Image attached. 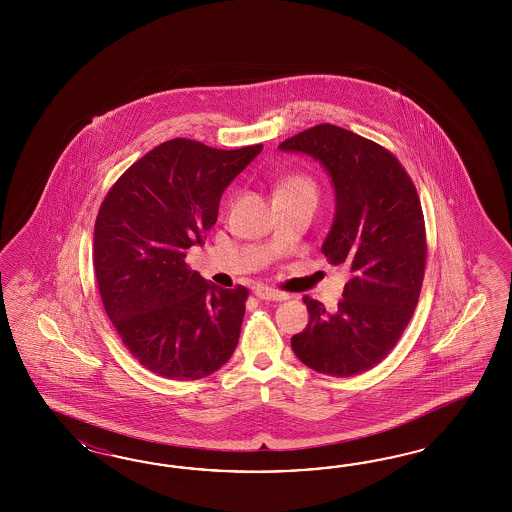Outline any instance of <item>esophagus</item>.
I'll return each instance as SVG.
<instances>
[{
  "mask_svg": "<svg viewBox=\"0 0 512 512\" xmlns=\"http://www.w3.org/2000/svg\"><path fill=\"white\" fill-rule=\"evenodd\" d=\"M255 296L261 298V300H274V302H283V300L289 298L287 293L270 289V287H257V289H255Z\"/></svg>",
  "mask_w": 512,
  "mask_h": 512,
  "instance_id": "obj_1",
  "label": "esophagus"
}]
</instances>
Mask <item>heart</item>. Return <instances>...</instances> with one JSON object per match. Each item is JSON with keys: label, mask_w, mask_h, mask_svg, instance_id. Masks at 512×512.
<instances>
[{"label": "heart", "mask_w": 512, "mask_h": 512, "mask_svg": "<svg viewBox=\"0 0 512 512\" xmlns=\"http://www.w3.org/2000/svg\"><path fill=\"white\" fill-rule=\"evenodd\" d=\"M279 195H308L315 199L317 184L310 174L293 172V174L285 176L283 180H279L278 186H276V197Z\"/></svg>", "instance_id": "obj_1"}]
</instances>
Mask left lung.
I'll return each mask as SVG.
<instances>
[{
  "mask_svg": "<svg viewBox=\"0 0 512 512\" xmlns=\"http://www.w3.org/2000/svg\"><path fill=\"white\" fill-rule=\"evenodd\" d=\"M279 150L311 155L332 176L336 216L323 253L349 270L334 313L304 296L310 323L291 347L315 372H368L396 347L419 302L428 246L417 187L385 146L338 125H313Z\"/></svg>",
  "mask_w": 512,
  "mask_h": 512,
  "instance_id": "8db88e82",
  "label": "left lung"
}]
</instances>
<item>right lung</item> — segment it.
Instances as JSON below:
<instances>
[{"instance_id": "1", "label": "right lung", "mask_w": 512, "mask_h": 512, "mask_svg": "<svg viewBox=\"0 0 512 512\" xmlns=\"http://www.w3.org/2000/svg\"><path fill=\"white\" fill-rule=\"evenodd\" d=\"M261 150L167 140L133 163L99 206L93 268L103 306L127 351L165 379H202L233 357L249 291L202 279L186 251L204 244L225 187Z\"/></svg>"}]
</instances>
